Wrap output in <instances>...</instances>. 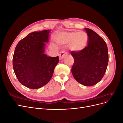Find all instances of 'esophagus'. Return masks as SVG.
Listing matches in <instances>:
<instances>
[{"label": "esophagus", "mask_w": 123, "mask_h": 123, "mask_svg": "<svg viewBox=\"0 0 123 123\" xmlns=\"http://www.w3.org/2000/svg\"><path fill=\"white\" fill-rule=\"evenodd\" d=\"M67 53L66 52H65L64 51H62L61 53L59 54V60H62V59L63 58H64L66 56H67Z\"/></svg>", "instance_id": "34e87169"}]
</instances>
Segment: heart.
Instances as JSON below:
<instances>
[{
	"label": "heart",
	"mask_w": 123,
	"mask_h": 123,
	"mask_svg": "<svg viewBox=\"0 0 123 123\" xmlns=\"http://www.w3.org/2000/svg\"><path fill=\"white\" fill-rule=\"evenodd\" d=\"M55 40L59 44H69L70 49L73 51L80 52L87 46L88 36L84 31L62 32L55 36Z\"/></svg>",
	"instance_id": "heart-1"
}]
</instances>
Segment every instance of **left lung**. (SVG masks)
Here are the masks:
<instances>
[{
	"label": "left lung",
	"instance_id": "obj_1",
	"mask_svg": "<svg viewBox=\"0 0 123 123\" xmlns=\"http://www.w3.org/2000/svg\"><path fill=\"white\" fill-rule=\"evenodd\" d=\"M88 45L80 52H71L74 62L71 69L75 80L86 86H92L102 79L108 64L106 42L91 29L85 28Z\"/></svg>",
	"mask_w": 123,
	"mask_h": 123
}]
</instances>
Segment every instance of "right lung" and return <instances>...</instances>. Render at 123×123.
I'll return each instance as SVG.
<instances>
[{"mask_svg":"<svg viewBox=\"0 0 123 123\" xmlns=\"http://www.w3.org/2000/svg\"><path fill=\"white\" fill-rule=\"evenodd\" d=\"M50 30L33 32L18 43L13 58L15 74L26 87L38 89L46 85L52 77L58 56L44 54Z\"/></svg>","mask_w":123,"mask_h":123,"instance_id":"add662e5","label":"right lung"}]
</instances>
